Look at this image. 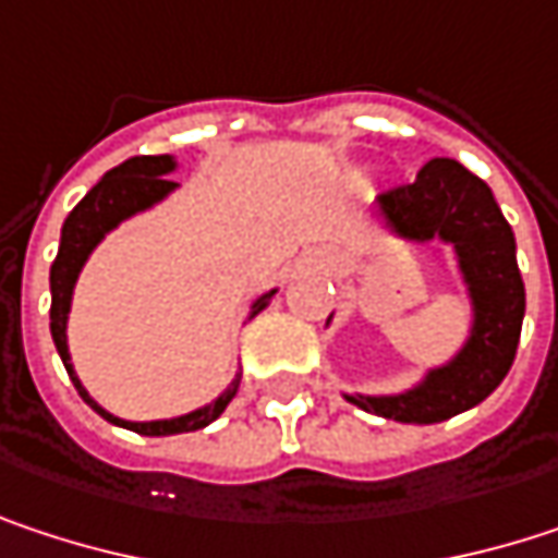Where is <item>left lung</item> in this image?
Masks as SVG:
<instances>
[{"mask_svg":"<svg viewBox=\"0 0 558 558\" xmlns=\"http://www.w3.org/2000/svg\"><path fill=\"white\" fill-rule=\"evenodd\" d=\"M375 203L397 239L452 245L472 303V329L462 349L413 388L342 397L397 423H442L478 407L513 365L526 310L517 242L492 186L452 158H433L413 183L393 186Z\"/></svg>","mask_w":558,"mask_h":558,"instance_id":"8db88e82","label":"left lung"}]
</instances>
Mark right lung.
Returning a JSON list of instances; mask_svg holds the SVG:
<instances>
[{"mask_svg": "<svg viewBox=\"0 0 558 558\" xmlns=\"http://www.w3.org/2000/svg\"><path fill=\"white\" fill-rule=\"evenodd\" d=\"M173 170H177V161H173L170 155H142V158H129L125 165L109 170V173H106V177H102V180L73 206V213L63 219L60 248H57V258L54 265H51V336H54L57 355H60V362H63L70 381H73V388H76V393H80L102 420H109V423H116V426H125V429H132V433H142V436H173V433H193V429L209 426L213 420L222 416V410L229 407V400L235 397L239 381H242V375H235L232 385L222 390L216 400H209L206 407H196V410H190V413H183V416L145 420V423H138V420H122V416L109 413L106 407H99V403L89 397V390L83 388V381L76 378L73 362H70V349H66V316H70L73 287H76V278H80L83 265L89 262L93 248H96L119 222H125V219H132V216L151 209L155 203H161L165 196H170V193L177 190V183L168 180V173H173ZM275 293H278V287L268 290V293H262V296L252 303L248 319L258 316V313L271 303Z\"/></svg>", "mask_w": 558, "mask_h": 558, "instance_id": "obj_1", "label": "right lung"}]
</instances>
